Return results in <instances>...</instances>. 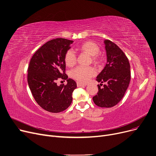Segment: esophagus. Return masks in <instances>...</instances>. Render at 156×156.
<instances>
[{
	"mask_svg": "<svg viewBox=\"0 0 156 156\" xmlns=\"http://www.w3.org/2000/svg\"><path fill=\"white\" fill-rule=\"evenodd\" d=\"M87 85L86 84H83V83H80V82H77V86L79 87H83V86H86Z\"/></svg>",
	"mask_w": 156,
	"mask_h": 156,
	"instance_id": "1",
	"label": "esophagus"
}]
</instances>
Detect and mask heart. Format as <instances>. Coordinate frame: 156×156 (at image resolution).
<instances>
[{"label":"heart","mask_w":156,"mask_h":156,"mask_svg":"<svg viewBox=\"0 0 156 156\" xmlns=\"http://www.w3.org/2000/svg\"><path fill=\"white\" fill-rule=\"evenodd\" d=\"M80 48L81 51L91 55L94 62L99 61V56L98 54L100 52V48L95 42L90 41L84 42L80 45ZM64 61L68 66H73L76 63V55L75 52L73 50L68 51L64 56ZM95 75L96 70L92 66H78L71 72V76L81 83L88 82L90 79Z\"/></svg>","instance_id":"heart-1"}]
</instances>
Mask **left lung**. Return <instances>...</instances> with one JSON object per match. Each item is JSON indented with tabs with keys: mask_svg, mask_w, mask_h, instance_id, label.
I'll return each mask as SVG.
<instances>
[{
	"mask_svg": "<svg viewBox=\"0 0 156 156\" xmlns=\"http://www.w3.org/2000/svg\"><path fill=\"white\" fill-rule=\"evenodd\" d=\"M107 64L97 76L96 80L107 83L93 97L94 102L101 108H112L123 97L128 87L131 76L130 65L127 57L121 49L109 40H104Z\"/></svg>",
	"mask_w": 156,
	"mask_h": 156,
	"instance_id": "obj_1",
	"label": "left lung"
}]
</instances>
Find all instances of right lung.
<instances>
[{
  "label": "right lung",
  "instance_id": "add662e5",
  "mask_svg": "<svg viewBox=\"0 0 156 156\" xmlns=\"http://www.w3.org/2000/svg\"><path fill=\"white\" fill-rule=\"evenodd\" d=\"M73 40L55 38L44 44L35 52L28 69V83L37 104L47 111L57 113L69 108L72 94L77 85L66 75L64 56ZM67 81L65 86L57 80Z\"/></svg>",
  "mask_w": 156,
  "mask_h": 156
}]
</instances>
